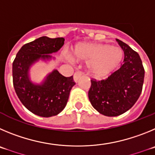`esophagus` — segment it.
Listing matches in <instances>:
<instances>
[{
	"label": "esophagus",
	"instance_id": "1",
	"mask_svg": "<svg viewBox=\"0 0 155 155\" xmlns=\"http://www.w3.org/2000/svg\"><path fill=\"white\" fill-rule=\"evenodd\" d=\"M82 76H83V73H82L81 72H75L74 76H73V80H74L75 83H77L78 80H79V79L82 77Z\"/></svg>",
	"mask_w": 155,
	"mask_h": 155
}]
</instances>
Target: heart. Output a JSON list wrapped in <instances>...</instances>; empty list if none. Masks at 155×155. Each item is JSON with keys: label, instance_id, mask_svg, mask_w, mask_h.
<instances>
[{"label": "heart", "instance_id": "1", "mask_svg": "<svg viewBox=\"0 0 155 155\" xmlns=\"http://www.w3.org/2000/svg\"><path fill=\"white\" fill-rule=\"evenodd\" d=\"M73 57L79 62H87L90 74L102 79L119 68L124 59V51L120 47L107 44L83 43L76 45Z\"/></svg>", "mask_w": 155, "mask_h": 155}]
</instances>
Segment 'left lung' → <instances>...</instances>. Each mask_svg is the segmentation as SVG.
<instances>
[{
  "label": "left lung",
  "instance_id": "8db88e82",
  "mask_svg": "<svg viewBox=\"0 0 155 155\" xmlns=\"http://www.w3.org/2000/svg\"><path fill=\"white\" fill-rule=\"evenodd\" d=\"M124 51L123 65L104 80H91L88 97L100 114L117 117L127 112L138 100L142 91L144 69L137 52L117 38Z\"/></svg>",
  "mask_w": 155,
  "mask_h": 155
}]
</instances>
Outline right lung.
<instances>
[{
    "mask_svg": "<svg viewBox=\"0 0 155 155\" xmlns=\"http://www.w3.org/2000/svg\"><path fill=\"white\" fill-rule=\"evenodd\" d=\"M63 38L40 37L24 45L12 65L13 84L16 94L26 108L35 115L50 117L62 112L69 93L76 83L72 76L65 77L53 69L38 83L31 77V69L38 62L49 63L55 58L51 55L59 51Z\"/></svg>",
    "mask_w": 155,
    "mask_h": 155,
    "instance_id": "right-lung-1",
    "label": "right lung"
}]
</instances>
